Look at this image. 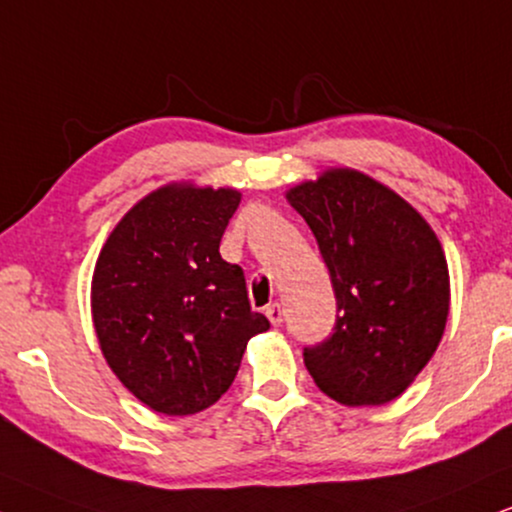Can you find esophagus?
<instances>
[{
	"instance_id": "esophagus-1",
	"label": "esophagus",
	"mask_w": 512,
	"mask_h": 512,
	"mask_svg": "<svg viewBox=\"0 0 512 512\" xmlns=\"http://www.w3.org/2000/svg\"><path fill=\"white\" fill-rule=\"evenodd\" d=\"M264 314H267V319L271 321V326H281L283 323V309H281V304H269L267 309H264Z\"/></svg>"
}]
</instances>
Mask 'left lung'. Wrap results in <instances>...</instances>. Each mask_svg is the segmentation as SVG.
<instances>
[{"instance_id": "8db88e82", "label": "left lung", "mask_w": 512, "mask_h": 512, "mask_svg": "<svg viewBox=\"0 0 512 512\" xmlns=\"http://www.w3.org/2000/svg\"><path fill=\"white\" fill-rule=\"evenodd\" d=\"M286 198L312 229L338 300L333 333L304 347V366L345 406L397 399L432 359L449 316L435 231L404 198L347 167Z\"/></svg>"}]
</instances>
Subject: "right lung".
I'll use <instances>...</instances> for the list:
<instances>
[{"mask_svg": "<svg viewBox=\"0 0 512 512\" xmlns=\"http://www.w3.org/2000/svg\"><path fill=\"white\" fill-rule=\"evenodd\" d=\"M238 203L234 189L163 186L120 219L96 260L92 316L103 357L165 416L215 404L248 340L269 328L250 309L243 269L219 255Z\"/></svg>", "mask_w": 512, "mask_h": 512, "instance_id": "right-lung-1", "label": "right lung"}]
</instances>
